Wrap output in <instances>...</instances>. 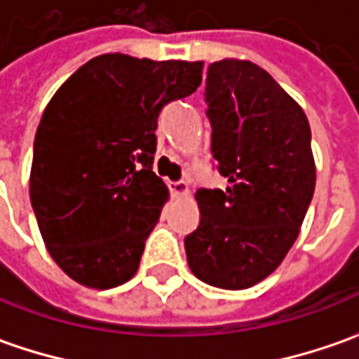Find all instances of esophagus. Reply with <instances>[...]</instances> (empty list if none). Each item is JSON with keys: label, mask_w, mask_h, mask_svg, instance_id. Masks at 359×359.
Here are the masks:
<instances>
[{"label": "esophagus", "mask_w": 359, "mask_h": 359, "mask_svg": "<svg viewBox=\"0 0 359 359\" xmlns=\"http://www.w3.org/2000/svg\"><path fill=\"white\" fill-rule=\"evenodd\" d=\"M168 189L172 196H187L189 195V184L184 180H170L168 182Z\"/></svg>", "instance_id": "34e87169"}]
</instances>
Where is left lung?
Listing matches in <instances>:
<instances>
[{"instance_id": "1", "label": "left lung", "mask_w": 359, "mask_h": 359, "mask_svg": "<svg viewBox=\"0 0 359 359\" xmlns=\"http://www.w3.org/2000/svg\"><path fill=\"white\" fill-rule=\"evenodd\" d=\"M210 152L226 189H198L201 223L184 237L191 271L247 289L271 275L299 235L316 189L311 130L299 104L253 62L207 70Z\"/></svg>"}]
</instances>
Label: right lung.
Masks as SVG:
<instances>
[{
  "mask_svg": "<svg viewBox=\"0 0 359 359\" xmlns=\"http://www.w3.org/2000/svg\"><path fill=\"white\" fill-rule=\"evenodd\" d=\"M201 80L203 62L104 54L46 106L29 198L50 255L74 281L110 289L136 273L168 198L152 172L156 120Z\"/></svg>",
  "mask_w": 359,
  "mask_h": 359,
  "instance_id": "right-lung-1",
  "label": "right lung"
}]
</instances>
